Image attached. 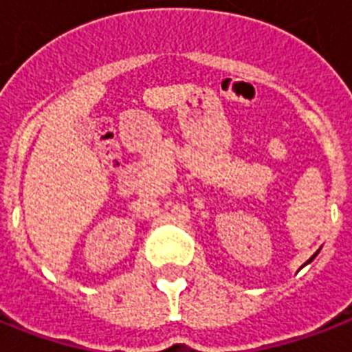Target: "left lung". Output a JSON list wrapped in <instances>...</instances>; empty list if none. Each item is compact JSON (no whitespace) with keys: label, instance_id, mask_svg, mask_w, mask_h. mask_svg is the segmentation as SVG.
I'll list each match as a JSON object with an SVG mask.
<instances>
[{"label":"left lung","instance_id":"left-lung-1","mask_svg":"<svg viewBox=\"0 0 352 352\" xmlns=\"http://www.w3.org/2000/svg\"><path fill=\"white\" fill-rule=\"evenodd\" d=\"M315 256H316V253H315V255H313V256H311V258H309V260H307V262H311V260L315 258Z\"/></svg>","mask_w":352,"mask_h":352}]
</instances>
